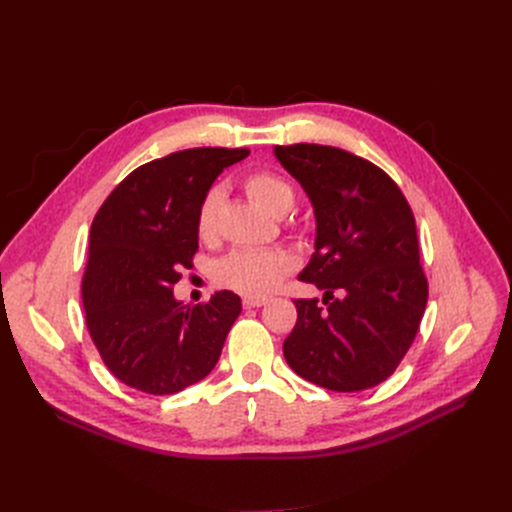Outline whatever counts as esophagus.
<instances>
[{
	"instance_id": "esophagus-1",
	"label": "esophagus",
	"mask_w": 512,
	"mask_h": 512,
	"mask_svg": "<svg viewBox=\"0 0 512 512\" xmlns=\"http://www.w3.org/2000/svg\"><path fill=\"white\" fill-rule=\"evenodd\" d=\"M266 302H269V300L260 298V296H246V298H243V308H260Z\"/></svg>"
}]
</instances>
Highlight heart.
<instances>
[{
    "label": "heart",
    "instance_id": "b5f03b06",
    "mask_svg": "<svg viewBox=\"0 0 512 512\" xmlns=\"http://www.w3.org/2000/svg\"><path fill=\"white\" fill-rule=\"evenodd\" d=\"M243 189L254 204L269 214L287 212L294 204V189L271 173H252ZM221 204V191L210 189L200 204L196 231L202 241L216 235V210ZM291 269L289 254L281 250H237L223 258L216 266V279L221 285L248 296H264L283 279Z\"/></svg>",
    "mask_w": 512,
    "mask_h": 512
}]
</instances>
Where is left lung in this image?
Listing matches in <instances>:
<instances>
[{"label": "left lung", "instance_id": "1", "mask_svg": "<svg viewBox=\"0 0 512 512\" xmlns=\"http://www.w3.org/2000/svg\"><path fill=\"white\" fill-rule=\"evenodd\" d=\"M275 156L312 204L314 252L300 281L323 291L294 300L287 364L331 392L385 381L415 339L427 306L415 216L379 166L331 145H277Z\"/></svg>", "mask_w": 512, "mask_h": 512}]
</instances>
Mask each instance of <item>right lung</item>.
Returning <instances> with one entry per match:
<instances>
[{"label":"right lung","mask_w":512,"mask_h":512,"mask_svg":"<svg viewBox=\"0 0 512 512\" xmlns=\"http://www.w3.org/2000/svg\"><path fill=\"white\" fill-rule=\"evenodd\" d=\"M250 150L193 148L135 168L97 210L83 277L85 321L116 379L168 396L202 381L241 312L229 289L183 304L173 285L198 250L196 218L223 170Z\"/></svg>","instance_id":"right-lung-1"}]
</instances>
